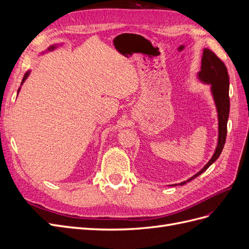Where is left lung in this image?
<instances>
[{
	"mask_svg": "<svg viewBox=\"0 0 249 249\" xmlns=\"http://www.w3.org/2000/svg\"><path fill=\"white\" fill-rule=\"evenodd\" d=\"M198 77L202 82L212 85V93L217 107L218 122H219L218 123V125H219L218 126V129H219V134L218 135L219 136H218V144L212 159L196 175L187 179L186 182L180 183L179 185H185L187 182H190L191 179L201 175L203 171H206L220 156L225 139H227L228 119L230 114V78L227 66L214 52L209 49H205L201 58V71L198 72Z\"/></svg>",
	"mask_w": 249,
	"mask_h": 249,
	"instance_id": "left-lung-1",
	"label": "left lung"
}]
</instances>
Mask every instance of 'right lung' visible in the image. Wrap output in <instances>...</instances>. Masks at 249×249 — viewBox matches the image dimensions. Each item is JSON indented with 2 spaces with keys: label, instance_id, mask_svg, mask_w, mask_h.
I'll use <instances>...</instances> for the list:
<instances>
[{
  "label": "right lung",
  "instance_id": "right-lung-1",
  "mask_svg": "<svg viewBox=\"0 0 249 249\" xmlns=\"http://www.w3.org/2000/svg\"><path fill=\"white\" fill-rule=\"evenodd\" d=\"M51 49H53V47H52V48H51ZM28 74H29V72H27V73H26V74H25V77H24V79H22V82H24V81H25V80H26V78H27V77H28ZM22 82H21V83H22Z\"/></svg>",
  "mask_w": 249,
  "mask_h": 249
}]
</instances>
